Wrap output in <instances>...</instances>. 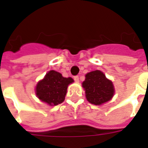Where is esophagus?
Masks as SVG:
<instances>
[{"instance_id": "esophagus-1", "label": "esophagus", "mask_w": 148, "mask_h": 148, "mask_svg": "<svg viewBox=\"0 0 148 148\" xmlns=\"http://www.w3.org/2000/svg\"><path fill=\"white\" fill-rule=\"evenodd\" d=\"M74 81L76 82H79V77H78L77 75V76H74Z\"/></svg>"}]
</instances>
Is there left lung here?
Returning <instances> with one entry per match:
<instances>
[{
    "label": "left lung",
    "mask_w": 148,
    "mask_h": 148,
    "mask_svg": "<svg viewBox=\"0 0 148 148\" xmlns=\"http://www.w3.org/2000/svg\"><path fill=\"white\" fill-rule=\"evenodd\" d=\"M82 86L88 101L96 106L109 101L114 93L112 82L107 79L106 75L100 71L88 73L82 82Z\"/></svg>",
    "instance_id": "obj_1"
}]
</instances>
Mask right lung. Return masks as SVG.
I'll return each instance as SVG.
<instances>
[{"mask_svg":"<svg viewBox=\"0 0 148 148\" xmlns=\"http://www.w3.org/2000/svg\"><path fill=\"white\" fill-rule=\"evenodd\" d=\"M72 82L74 80L71 77H63L57 71H49L37 84L36 95L43 102L57 106L64 101L68 85Z\"/></svg>","mask_w":148,"mask_h":148,"instance_id":"obj_1","label":"right lung"}]
</instances>
